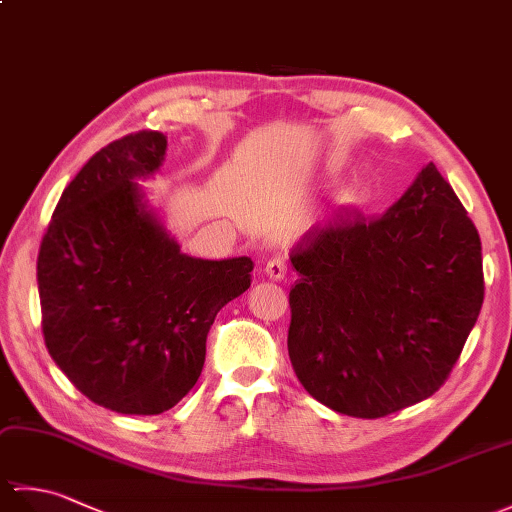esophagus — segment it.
Masks as SVG:
<instances>
[{"mask_svg":"<svg viewBox=\"0 0 512 512\" xmlns=\"http://www.w3.org/2000/svg\"><path fill=\"white\" fill-rule=\"evenodd\" d=\"M266 275L270 277V279H275V281H279V279H284L286 277V273H288V264H286V259L284 257H270L268 262H266Z\"/></svg>","mask_w":512,"mask_h":512,"instance_id":"obj_1","label":"esophagus"}]
</instances>
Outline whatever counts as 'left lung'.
<instances>
[{"mask_svg":"<svg viewBox=\"0 0 512 512\" xmlns=\"http://www.w3.org/2000/svg\"><path fill=\"white\" fill-rule=\"evenodd\" d=\"M290 262L292 369L352 418L436 394L484 301L480 235L433 162L376 220L343 209L312 226Z\"/></svg>","mask_w":512,"mask_h":512,"instance_id":"8db88e82","label":"left lung"}]
</instances>
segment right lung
I'll return each mask as SVG.
<instances>
[{"label":"right lung","instance_id":"obj_1","mask_svg":"<svg viewBox=\"0 0 512 512\" xmlns=\"http://www.w3.org/2000/svg\"><path fill=\"white\" fill-rule=\"evenodd\" d=\"M162 132L129 134L65 187L37 257L52 361L96 405L132 416L171 409L198 383L206 334L250 286V257L195 259L147 211L134 182L158 171Z\"/></svg>","mask_w":512,"mask_h":512}]
</instances>
